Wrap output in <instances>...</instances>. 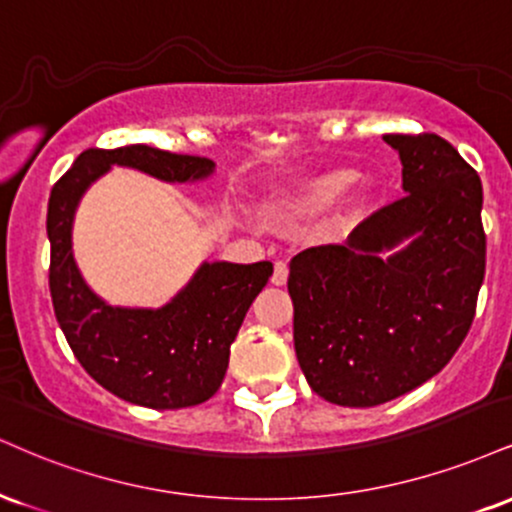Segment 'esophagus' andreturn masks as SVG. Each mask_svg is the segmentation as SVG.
<instances>
[{"instance_id": "1", "label": "esophagus", "mask_w": 512, "mask_h": 512, "mask_svg": "<svg viewBox=\"0 0 512 512\" xmlns=\"http://www.w3.org/2000/svg\"><path fill=\"white\" fill-rule=\"evenodd\" d=\"M288 281V264L286 262H276L274 264V274H272V283L274 286H286Z\"/></svg>"}]
</instances>
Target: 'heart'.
Wrapping results in <instances>:
<instances>
[{
  "mask_svg": "<svg viewBox=\"0 0 512 512\" xmlns=\"http://www.w3.org/2000/svg\"><path fill=\"white\" fill-rule=\"evenodd\" d=\"M355 181L353 169H326L315 176L279 188L262 200V217L274 226H298L326 212ZM360 200H355L357 205Z\"/></svg>",
  "mask_w": 512,
  "mask_h": 512,
  "instance_id": "b5f03b06",
  "label": "heart"
}]
</instances>
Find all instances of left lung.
Returning a JSON list of instances; mask_svg holds the SVG:
<instances>
[{"instance_id":"8db88e82","label":"left lung","mask_w":512,"mask_h":512,"mask_svg":"<svg viewBox=\"0 0 512 512\" xmlns=\"http://www.w3.org/2000/svg\"><path fill=\"white\" fill-rule=\"evenodd\" d=\"M384 140L408 195L343 245L295 255L288 274L300 369L317 396L343 408L389 403L439 374L470 331L484 281L477 171L441 135Z\"/></svg>"}]
</instances>
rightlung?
Returning a JSON list of instances; mask_svg holds the SVG:
<instances>
[{"mask_svg": "<svg viewBox=\"0 0 512 512\" xmlns=\"http://www.w3.org/2000/svg\"><path fill=\"white\" fill-rule=\"evenodd\" d=\"M114 164L166 183L200 181L214 171L212 159L171 155L150 145L85 150L49 195L54 315L76 360L109 393L155 410L200 405L219 391L231 343L274 267L272 262H205L159 310L107 305L78 272L71 231L80 197Z\"/></svg>", "mask_w": 512, "mask_h": 512, "instance_id": "right-lung-1", "label": "right lung"}]
</instances>
